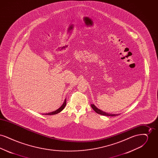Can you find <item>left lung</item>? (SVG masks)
<instances>
[{
  "label": "left lung",
  "instance_id": "left-lung-1",
  "mask_svg": "<svg viewBox=\"0 0 158 158\" xmlns=\"http://www.w3.org/2000/svg\"><path fill=\"white\" fill-rule=\"evenodd\" d=\"M90 105H91V107L92 108V109L96 113H98L99 114H101V115H106V116H111V117L117 116V115H118V114H108V113H105V112H104V111L100 110L99 109H98V108H97L94 104H91Z\"/></svg>",
  "mask_w": 158,
  "mask_h": 158
}]
</instances>
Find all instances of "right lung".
Returning a JSON list of instances; mask_svg holds the SVG:
<instances>
[{"label": "right lung", "instance_id": "right-lung-1", "mask_svg": "<svg viewBox=\"0 0 158 158\" xmlns=\"http://www.w3.org/2000/svg\"><path fill=\"white\" fill-rule=\"evenodd\" d=\"M66 105V99H65V100L64 101V103L63 104V105H61L58 110H56L55 111H53L52 113H45V114H43L44 115H54V114H56L57 113H59L64 108Z\"/></svg>", "mask_w": 158, "mask_h": 158}]
</instances>
